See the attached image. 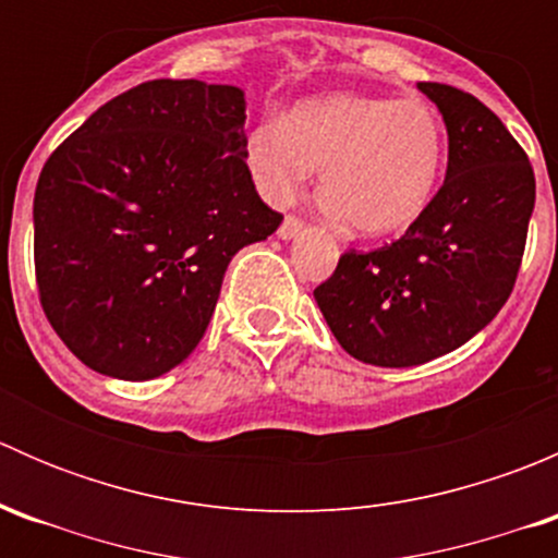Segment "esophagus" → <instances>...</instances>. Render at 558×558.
<instances>
[{
    "instance_id": "obj_1",
    "label": "esophagus",
    "mask_w": 558,
    "mask_h": 558,
    "mask_svg": "<svg viewBox=\"0 0 558 558\" xmlns=\"http://www.w3.org/2000/svg\"><path fill=\"white\" fill-rule=\"evenodd\" d=\"M302 229H305V221H302V218L286 216L283 223H280V229H278V238L280 240H294L296 234L302 232Z\"/></svg>"
}]
</instances>
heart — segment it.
<instances>
[{
	"mask_svg": "<svg viewBox=\"0 0 558 558\" xmlns=\"http://www.w3.org/2000/svg\"><path fill=\"white\" fill-rule=\"evenodd\" d=\"M245 161L269 205L294 202L320 170L326 210L380 238L429 205L446 165V129L421 99L331 94L253 126Z\"/></svg>",
	"mask_w": 558,
	"mask_h": 558,
	"instance_id": "1",
	"label": "heart"
}]
</instances>
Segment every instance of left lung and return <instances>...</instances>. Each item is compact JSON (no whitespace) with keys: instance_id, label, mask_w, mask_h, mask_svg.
Returning <instances> with one entry per match:
<instances>
[{"instance_id":"8db88e82","label":"left lung","mask_w":558,"mask_h":558,"mask_svg":"<svg viewBox=\"0 0 558 558\" xmlns=\"http://www.w3.org/2000/svg\"><path fill=\"white\" fill-rule=\"evenodd\" d=\"M448 129L435 199L397 243L342 253L313 291L331 335L375 367H415L451 353L502 311L519 278L534 172L505 123L446 83H418Z\"/></svg>"}]
</instances>
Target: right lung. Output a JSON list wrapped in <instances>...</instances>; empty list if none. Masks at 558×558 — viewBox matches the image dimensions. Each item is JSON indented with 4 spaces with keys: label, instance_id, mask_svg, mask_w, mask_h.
Here are the masks:
<instances>
[{
    "label": "right lung",
    "instance_id": "1",
    "mask_svg": "<svg viewBox=\"0 0 558 558\" xmlns=\"http://www.w3.org/2000/svg\"><path fill=\"white\" fill-rule=\"evenodd\" d=\"M245 94L148 81L50 154L35 191L39 305L94 373L150 380L199 345L223 272L283 216L245 165Z\"/></svg>",
    "mask_w": 558,
    "mask_h": 558
}]
</instances>
